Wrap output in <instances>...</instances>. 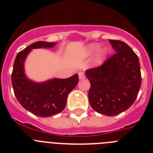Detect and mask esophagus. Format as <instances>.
Instances as JSON below:
<instances>
[{
    "label": "esophagus",
    "mask_w": 153,
    "mask_h": 153,
    "mask_svg": "<svg viewBox=\"0 0 153 153\" xmlns=\"http://www.w3.org/2000/svg\"><path fill=\"white\" fill-rule=\"evenodd\" d=\"M78 74H79V79H85V75L83 72H79Z\"/></svg>",
    "instance_id": "1"
}]
</instances>
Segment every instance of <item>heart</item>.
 <instances>
[{"mask_svg": "<svg viewBox=\"0 0 153 153\" xmlns=\"http://www.w3.org/2000/svg\"><path fill=\"white\" fill-rule=\"evenodd\" d=\"M100 44H89L87 47L83 50V56H90L93 55V53H95L96 52L100 49ZM108 54H109V50L106 47H104L102 49L99 51L97 53V56L95 59V63L98 65H100L106 60V57H107Z\"/></svg>", "mask_w": 153, "mask_h": 153, "instance_id": "heart-1", "label": "heart"}]
</instances>
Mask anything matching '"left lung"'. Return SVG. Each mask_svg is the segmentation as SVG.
Returning <instances> with one entry per match:
<instances>
[{
  "label": "left lung",
  "mask_w": 153,
  "mask_h": 153,
  "mask_svg": "<svg viewBox=\"0 0 153 153\" xmlns=\"http://www.w3.org/2000/svg\"><path fill=\"white\" fill-rule=\"evenodd\" d=\"M115 53L102 66L86 70L88 97L96 112L113 117L129 109L141 86L140 60L126 43L109 40Z\"/></svg>",
  "instance_id": "obj_1"
}]
</instances>
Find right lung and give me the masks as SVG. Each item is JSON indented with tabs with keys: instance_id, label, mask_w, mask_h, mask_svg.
<instances>
[{
	"instance_id": "add662e5",
	"label": "right lung",
	"mask_w": 153,
	"mask_h": 153,
	"mask_svg": "<svg viewBox=\"0 0 153 153\" xmlns=\"http://www.w3.org/2000/svg\"><path fill=\"white\" fill-rule=\"evenodd\" d=\"M56 43L37 41L17 53L11 75L12 86L16 98L21 106L31 113L48 117L63 110L69 93L79 81L78 74L67 78H53L44 82H35L27 76L24 63L32 49L52 48Z\"/></svg>"
}]
</instances>
